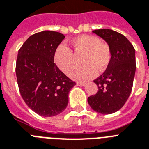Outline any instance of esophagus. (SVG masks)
<instances>
[{"mask_svg": "<svg viewBox=\"0 0 149 149\" xmlns=\"http://www.w3.org/2000/svg\"><path fill=\"white\" fill-rule=\"evenodd\" d=\"M77 85H78V86H84V85H85V83H84V82L78 81L77 82Z\"/></svg>", "mask_w": 149, "mask_h": 149, "instance_id": "esophagus-1", "label": "esophagus"}]
</instances>
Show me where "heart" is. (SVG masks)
<instances>
[{
	"mask_svg": "<svg viewBox=\"0 0 149 149\" xmlns=\"http://www.w3.org/2000/svg\"><path fill=\"white\" fill-rule=\"evenodd\" d=\"M74 54H82L80 62L83 65L74 69L70 77L77 81H87L94 78L98 72L105 71L111 61L112 54L110 46L92 35H81L71 42ZM73 52L68 46L60 45L55 50V65L64 73L68 74L75 65Z\"/></svg>",
	"mask_w": 149,
	"mask_h": 149,
	"instance_id": "obj_1",
	"label": "heart"
}]
</instances>
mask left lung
<instances>
[{"label": "left lung", "instance_id": "8db88e82", "mask_svg": "<svg viewBox=\"0 0 149 149\" xmlns=\"http://www.w3.org/2000/svg\"><path fill=\"white\" fill-rule=\"evenodd\" d=\"M93 33L108 43L112 58L104 73L93 81L98 91L88 97V102L94 111L108 115L122 108L131 94L136 68L135 48L123 34L112 30H94Z\"/></svg>", "mask_w": 149, "mask_h": 149}]
</instances>
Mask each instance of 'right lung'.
I'll use <instances>...</instances> for the list:
<instances>
[{
    "mask_svg": "<svg viewBox=\"0 0 149 149\" xmlns=\"http://www.w3.org/2000/svg\"><path fill=\"white\" fill-rule=\"evenodd\" d=\"M64 34L44 31L30 36L18 51L16 75L19 91L27 106L38 115H59L68 104V93L76 84L54 61Z\"/></svg>",
    "mask_w": 149,
    "mask_h": 149,
    "instance_id": "right-lung-1",
    "label": "right lung"
}]
</instances>
